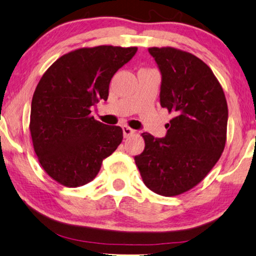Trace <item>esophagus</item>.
Listing matches in <instances>:
<instances>
[{"instance_id": "obj_1", "label": "esophagus", "mask_w": 256, "mask_h": 256, "mask_svg": "<svg viewBox=\"0 0 256 256\" xmlns=\"http://www.w3.org/2000/svg\"><path fill=\"white\" fill-rule=\"evenodd\" d=\"M122 130H124V136L126 138L129 137V136H132V135H134V134H135V130H134V129H132L130 127H128V126H124Z\"/></svg>"}]
</instances>
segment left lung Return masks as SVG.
<instances>
[{
    "instance_id": "left-lung-1",
    "label": "left lung",
    "mask_w": 256,
    "mask_h": 256,
    "mask_svg": "<svg viewBox=\"0 0 256 256\" xmlns=\"http://www.w3.org/2000/svg\"><path fill=\"white\" fill-rule=\"evenodd\" d=\"M162 74L160 102L174 116L164 138L143 132L145 148L135 156L145 186L177 196L202 182L222 154L228 106L210 66L190 52L150 48Z\"/></svg>"
}]
</instances>
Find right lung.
Returning a JSON list of instances; mask_svg holds the SVG:
<instances>
[{
    "label": "right lung",
    "instance_id": "obj_1",
    "mask_svg": "<svg viewBox=\"0 0 256 256\" xmlns=\"http://www.w3.org/2000/svg\"><path fill=\"white\" fill-rule=\"evenodd\" d=\"M136 51V46L77 48L58 58L37 84L29 121L34 150L45 172L62 186L92 182L122 142L121 127L95 120L90 108L108 100L113 74Z\"/></svg>",
    "mask_w": 256,
    "mask_h": 256
}]
</instances>
